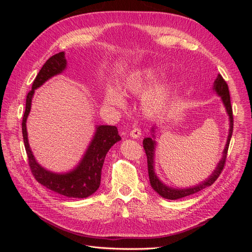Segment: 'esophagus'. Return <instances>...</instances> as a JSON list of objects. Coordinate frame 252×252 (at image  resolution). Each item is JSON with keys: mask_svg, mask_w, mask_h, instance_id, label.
<instances>
[{"mask_svg": "<svg viewBox=\"0 0 252 252\" xmlns=\"http://www.w3.org/2000/svg\"><path fill=\"white\" fill-rule=\"evenodd\" d=\"M141 133H142L141 132V129L139 127H133L132 130L130 131V133H129V134H130L131 138L138 139V138H140V136H141Z\"/></svg>", "mask_w": 252, "mask_h": 252, "instance_id": "obj_1", "label": "esophagus"}]
</instances>
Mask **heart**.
Returning a JSON list of instances; mask_svg holds the SVG:
<instances>
[{
    "mask_svg": "<svg viewBox=\"0 0 252 252\" xmlns=\"http://www.w3.org/2000/svg\"><path fill=\"white\" fill-rule=\"evenodd\" d=\"M164 73L163 68L158 65H148L133 70L121 83V87L124 94H139L148 89L152 84L156 83ZM170 94V84L167 82L159 83L151 89L143 98V109L148 116H156L161 111L168 102ZM104 100L106 104L124 107L125 100L120 91L113 87L105 89Z\"/></svg>",
    "mask_w": 252,
    "mask_h": 252,
    "instance_id": "obj_1",
    "label": "heart"
}]
</instances>
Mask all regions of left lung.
Instances as JSON below:
<instances>
[{"instance_id": "1", "label": "left lung", "mask_w": 252, "mask_h": 252, "mask_svg": "<svg viewBox=\"0 0 252 252\" xmlns=\"http://www.w3.org/2000/svg\"><path fill=\"white\" fill-rule=\"evenodd\" d=\"M213 89L217 91V94L220 96L223 101V104L226 108V111L229 116V122H230V129H229V134H228V139L225 149L223 151V158L219 162L217 168L215 171L212 172L210 177L202 182L201 184L193 186V187H189V188H184V189H177V188H171L169 186H166L165 184L158 180L157 177V174L155 172L154 168V158H155V148H156V141L152 139L155 138V135L152 134V138H145L143 140V147L145 149V154L147 156V164H148V174H149V181H150V185L151 187L155 189V191H157L159 195L163 196L164 199L167 200H178L182 199V197H185L188 195H191L193 193H196L201 191L202 189H205L206 187L211 186L213 183L217 181V179L220 177V174L222 173L225 162H226V157H227V151L228 147H229V143L230 139L232 135V130H233V116H232V106L230 103V94H229V89H228L227 83L223 79V77L220 74L218 75L217 80L215 81V86H213ZM154 131V129H152Z\"/></svg>"}]
</instances>
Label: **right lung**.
<instances>
[{"mask_svg":"<svg viewBox=\"0 0 252 252\" xmlns=\"http://www.w3.org/2000/svg\"><path fill=\"white\" fill-rule=\"evenodd\" d=\"M67 62L65 53L59 52L50 57L43 65L40 72L32 83V88L26 96V108L22 121L23 140L28 157V163L34 179L45 186L59 194L67 197L84 199L94 193L100 187L101 173L104 159L108 150L121 140L118 128L116 126L100 125L96 127L94 139L91 140L86 154L75 168L67 173H53L48 171L37 164L29 147L26 121L32 108V101L34 90L42 86L50 78L62 72L66 68Z\"/></svg>","mask_w":252,"mask_h":252,"instance_id":"add662e5","label":"right lung"}]
</instances>
